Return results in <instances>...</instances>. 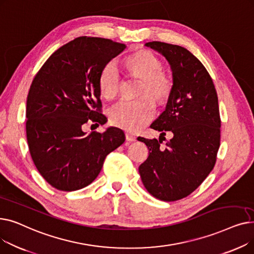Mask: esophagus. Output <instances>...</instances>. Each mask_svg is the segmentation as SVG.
Instances as JSON below:
<instances>
[{"mask_svg":"<svg viewBox=\"0 0 254 254\" xmlns=\"http://www.w3.org/2000/svg\"><path fill=\"white\" fill-rule=\"evenodd\" d=\"M126 139H127V141H129V142H135L136 141V137L132 134H130V132H127Z\"/></svg>","mask_w":254,"mask_h":254,"instance_id":"1","label":"esophagus"}]
</instances>
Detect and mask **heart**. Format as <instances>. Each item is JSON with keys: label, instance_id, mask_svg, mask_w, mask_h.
Masks as SVG:
<instances>
[{"label": "heart", "instance_id": "heart-1", "mask_svg": "<svg viewBox=\"0 0 254 254\" xmlns=\"http://www.w3.org/2000/svg\"><path fill=\"white\" fill-rule=\"evenodd\" d=\"M127 70L139 78L141 84L138 100H120L109 111L112 125L129 131L142 128L154 115L155 107L150 97L157 103L168 100L172 91V80L162 71L163 64L151 51L140 50L128 56L125 61ZM120 74L117 65L107 64L99 77V88L105 99H113L118 92ZM150 97H148V96Z\"/></svg>", "mask_w": 254, "mask_h": 254}]
</instances>
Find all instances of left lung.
Listing matches in <instances>:
<instances>
[{
	"instance_id": "1",
	"label": "left lung",
	"mask_w": 254,
	"mask_h": 254,
	"mask_svg": "<svg viewBox=\"0 0 254 254\" xmlns=\"http://www.w3.org/2000/svg\"><path fill=\"white\" fill-rule=\"evenodd\" d=\"M145 46L166 58L173 86L165 111L150 126L161 131L159 139L138 138L149 149L139 173L150 194L173 202L190 195L214 168L220 145L218 98L208 71L188 49L157 41ZM167 131L173 138L163 146Z\"/></svg>"
}]
</instances>
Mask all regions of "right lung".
I'll use <instances>...</instances> for the list:
<instances>
[{"label":"right lung","mask_w":254,"mask_h":254,"mask_svg":"<svg viewBox=\"0 0 254 254\" xmlns=\"http://www.w3.org/2000/svg\"><path fill=\"white\" fill-rule=\"evenodd\" d=\"M109 39L78 37L49 57L26 100V140L42 177L59 190H81L95 180L106 156L122 145L123 129L86 134L87 123L105 125L99 77L126 49Z\"/></svg>","instance_id":"add662e5"}]
</instances>
